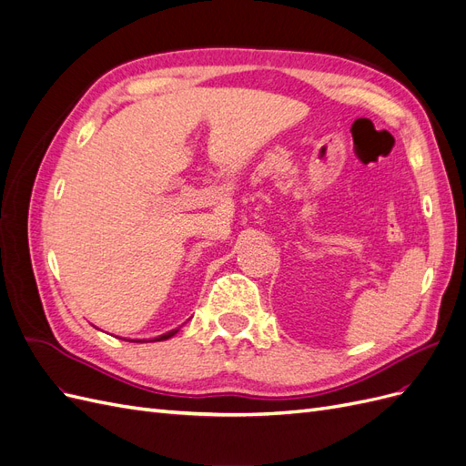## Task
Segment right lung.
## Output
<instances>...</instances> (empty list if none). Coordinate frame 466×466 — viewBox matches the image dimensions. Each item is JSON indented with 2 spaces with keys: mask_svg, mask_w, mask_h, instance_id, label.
<instances>
[{
  "mask_svg": "<svg viewBox=\"0 0 466 466\" xmlns=\"http://www.w3.org/2000/svg\"><path fill=\"white\" fill-rule=\"evenodd\" d=\"M179 331V327L177 329H172V331H168V333H164V335H160V337H155L153 340H167V339H170V337H174L176 333ZM126 340V339H124ZM133 342H141V340H133Z\"/></svg>",
  "mask_w": 466,
  "mask_h": 466,
  "instance_id": "1",
  "label": "right lung"
}]
</instances>
